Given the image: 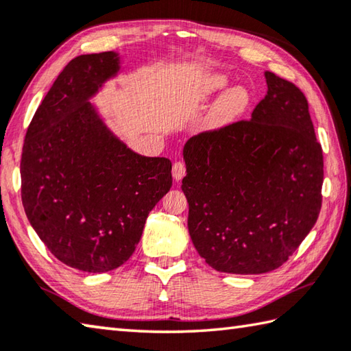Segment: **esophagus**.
Masks as SVG:
<instances>
[{
	"label": "esophagus",
	"instance_id": "1",
	"mask_svg": "<svg viewBox=\"0 0 351 351\" xmlns=\"http://www.w3.org/2000/svg\"><path fill=\"white\" fill-rule=\"evenodd\" d=\"M171 173H173L175 181H181L185 175V164L182 161H176L173 164V169H171Z\"/></svg>",
	"mask_w": 351,
	"mask_h": 351
}]
</instances>
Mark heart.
Masks as SVG:
<instances>
[{
  "label": "heart",
  "mask_w": 351,
  "mask_h": 351,
  "mask_svg": "<svg viewBox=\"0 0 351 351\" xmlns=\"http://www.w3.org/2000/svg\"><path fill=\"white\" fill-rule=\"evenodd\" d=\"M226 85V79L222 75H210L204 84V94L213 95L221 91ZM250 103V95L246 89L236 86L223 93L213 106L208 115V126L213 129H222L234 123L242 115Z\"/></svg>",
  "instance_id": "1"
}]
</instances>
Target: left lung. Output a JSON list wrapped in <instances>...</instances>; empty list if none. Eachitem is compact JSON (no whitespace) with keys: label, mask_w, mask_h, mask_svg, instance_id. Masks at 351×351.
<instances>
[{"label":"left lung","mask_w":351,"mask_h":351,"mask_svg":"<svg viewBox=\"0 0 351 351\" xmlns=\"http://www.w3.org/2000/svg\"><path fill=\"white\" fill-rule=\"evenodd\" d=\"M267 94L251 120L185 143L189 232L213 269L265 274L289 258L321 210L324 180L304 94L265 73Z\"/></svg>","instance_id":"obj_1"}]
</instances>
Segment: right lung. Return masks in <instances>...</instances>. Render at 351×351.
I'll return each mask as SVG.
<instances>
[{
  "mask_svg": "<svg viewBox=\"0 0 351 351\" xmlns=\"http://www.w3.org/2000/svg\"><path fill=\"white\" fill-rule=\"evenodd\" d=\"M119 71V53L74 58L34 112L21 158L33 230L62 263L94 274L132 256L149 213L171 187L170 160L135 154L88 101Z\"/></svg>",
  "mask_w": 351,
  "mask_h": 351,
  "instance_id": "1",
  "label": "right lung"
}]
</instances>
